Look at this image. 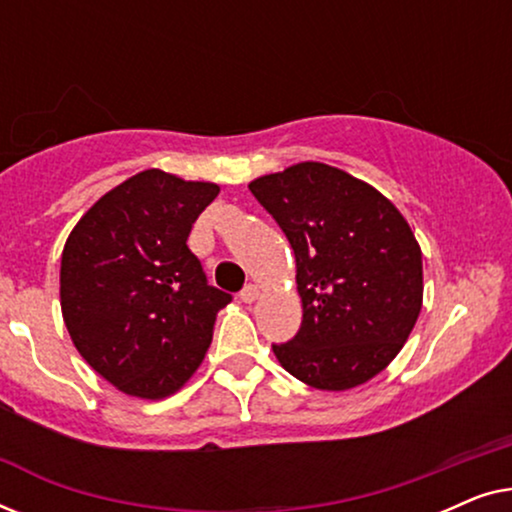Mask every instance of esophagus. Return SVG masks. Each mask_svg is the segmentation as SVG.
Masks as SVG:
<instances>
[{
  "instance_id": "esophagus-1",
  "label": "esophagus",
  "mask_w": 512,
  "mask_h": 512,
  "mask_svg": "<svg viewBox=\"0 0 512 512\" xmlns=\"http://www.w3.org/2000/svg\"><path fill=\"white\" fill-rule=\"evenodd\" d=\"M256 298H258V289H256L254 284H247V286H244V289L240 291V300H242V303L251 305Z\"/></svg>"
}]
</instances>
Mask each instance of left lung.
<instances>
[{
  "instance_id": "obj_1",
  "label": "left lung",
  "mask_w": 512,
  "mask_h": 512,
  "mask_svg": "<svg viewBox=\"0 0 512 512\" xmlns=\"http://www.w3.org/2000/svg\"><path fill=\"white\" fill-rule=\"evenodd\" d=\"M249 191L296 254L303 324L277 361L300 382L345 391L394 361L422 310V249L380 191L324 163L265 174Z\"/></svg>"
}]
</instances>
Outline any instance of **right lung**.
<instances>
[{
  "mask_svg": "<svg viewBox=\"0 0 512 512\" xmlns=\"http://www.w3.org/2000/svg\"><path fill=\"white\" fill-rule=\"evenodd\" d=\"M219 186L144 170L102 195L69 233L62 317L74 347L123 394L165 398L205 359L230 293L207 284L188 233Z\"/></svg>",
  "mask_w": 512,
  "mask_h": 512,
  "instance_id": "1",
  "label": "right lung"
}]
</instances>
